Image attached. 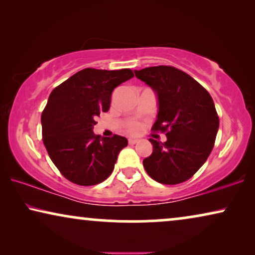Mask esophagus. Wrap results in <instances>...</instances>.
I'll list each match as a JSON object with an SVG mask.
<instances>
[{"mask_svg": "<svg viewBox=\"0 0 255 255\" xmlns=\"http://www.w3.org/2000/svg\"><path fill=\"white\" fill-rule=\"evenodd\" d=\"M137 141L138 140L135 138H130V139H128V144H130V145H134Z\"/></svg>", "mask_w": 255, "mask_h": 255, "instance_id": "esophagus-1", "label": "esophagus"}]
</instances>
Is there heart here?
I'll use <instances>...</instances> for the list:
<instances>
[{
  "instance_id": "b5f03b06",
  "label": "heart",
  "mask_w": 255,
  "mask_h": 255,
  "mask_svg": "<svg viewBox=\"0 0 255 255\" xmlns=\"http://www.w3.org/2000/svg\"><path fill=\"white\" fill-rule=\"evenodd\" d=\"M139 130H140V124L137 123V122H131V123L128 125V131L130 132V133H137Z\"/></svg>"
}]
</instances>
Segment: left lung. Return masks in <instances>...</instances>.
Wrapping results in <instances>:
<instances>
[{
	"mask_svg": "<svg viewBox=\"0 0 255 255\" xmlns=\"http://www.w3.org/2000/svg\"><path fill=\"white\" fill-rule=\"evenodd\" d=\"M158 99L153 130L166 132L165 142L149 139L153 152L142 165L149 176L162 184L190 179L207 161L219 128L215 103L207 90L190 75L172 66L134 71Z\"/></svg>",
	"mask_w": 255,
	"mask_h": 255,
	"instance_id": "obj_1",
	"label": "left lung"
}]
</instances>
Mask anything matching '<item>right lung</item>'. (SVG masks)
<instances>
[{"label":"right lung","instance_id":"1","mask_svg":"<svg viewBox=\"0 0 255 255\" xmlns=\"http://www.w3.org/2000/svg\"><path fill=\"white\" fill-rule=\"evenodd\" d=\"M131 69L85 68L52 90L41 114L43 141L60 173L79 186L103 182L113 173L128 139L93 132L96 117L110 108L113 90L131 78Z\"/></svg>","mask_w":255,"mask_h":255}]
</instances>
